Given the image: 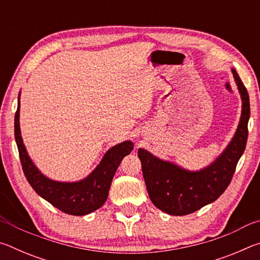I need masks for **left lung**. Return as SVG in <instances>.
I'll use <instances>...</instances> for the list:
<instances>
[{
  "label": "left lung",
  "mask_w": 260,
  "mask_h": 260,
  "mask_svg": "<svg viewBox=\"0 0 260 260\" xmlns=\"http://www.w3.org/2000/svg\"><path fill=\"white\" fill-rule=\"evenodd\" d=\"M233 76L242 98V114L237 131L226 150L213 164L200 172H189L172 162L139 149L138 156L147 190L153 205L172 215H186L212 203L230 186L248 140L250 101L245 86L234 69Z\"/></svg>",
  "instance_id": "left-lung-1"
}]
</instances>
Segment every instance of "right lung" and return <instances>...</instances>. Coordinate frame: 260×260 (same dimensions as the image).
Here are the masks:
<instances>
[{"mask_svg": "<svg viewBox=\"0 0 260 260\" xmlns=\"http://www.w3.org/2000/svg\"><path fill=\"white\" fill-rule=\"evenodd\" d=\"M15 139L24 174L35 192L61 212L85 215L100 209L108 199L113 175L125 156L133 150L131 141L117 144L105 153L100 165L79 182H57L46 178L26 152L19 128V103L15 114Z\"/></svg>", "mask_w": 260, "mask_h": 260, "instance_id": "add662e5", "label": "right lung"}]
</instances>
